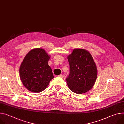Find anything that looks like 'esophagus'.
<instances>
[{
  "instance_id": "34e87169",
  "label": "esophagus",
  "mask_w": 124,
  "mask_h": 124,
  "mask_svg": "<svg viewBox=\"0 0 124 124\" xmlns=\"http://www.w3.org/2000/svg\"><path fill=\"white\" fill-rule=\"evenodd\" d=\"M58 76H59V77H61V78H63V77H64V75H62V74L59 75H58Z\"/></svg>"
}]
</instances>
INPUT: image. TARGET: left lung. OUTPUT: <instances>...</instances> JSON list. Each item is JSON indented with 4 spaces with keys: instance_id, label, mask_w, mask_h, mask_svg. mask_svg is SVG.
Here are the masks:
<instances>
[{
    "instance_id": "8db88e82",
    "label": "left lung",
    "mask_w": 124,
    "mask_h": 124,
    "mask_svg": "<svg viewBox=\"0 0 124 124\" xmlns=\"http://www.w3.org/2000/svg\"><path fill=\"white\" fill-rule=\"evenodd\" d=\"M69 74L66 78L69 88L77 94L91 89L95 82L97 71L91 54L83 49H74L68 56Z\"/></svg>"
}]
</instances>
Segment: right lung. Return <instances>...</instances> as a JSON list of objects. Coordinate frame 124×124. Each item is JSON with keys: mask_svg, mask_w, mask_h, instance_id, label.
Wrapping results in <instances>:
<instances>
[{"mask_svg": "<svg viewBox=\"0 0 124 124\" xmlns=\"http://www.w3.org/2000/svg\"><path fill=\"white\" fill-rule=\"evenodd\" d=\"M50 57L41 48H35L26 55L20 69L21 81L29 91L33 93L43 91L54 78L48 64Z\"/></svg>", "mask_w": 124, "mask_h": 124, "instance_id": "right-lung-1", "label": "right lung"}]
</instances>
